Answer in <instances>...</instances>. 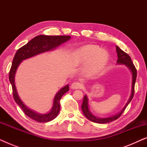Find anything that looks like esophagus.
<instances>
[{"label": "esophagus", "mask_w": 147, "mask_h": 147, "mask_svg": "<svg viewBox=\"0 0 147 147\" xmlns=\"http://www.w3.org/2000/svg\"><path fill=\"white\" fill-rule=\"evenodd\" d=\"M83 88V85L82 84L80 83V82H74L73 84L71 85V88L72 89H81V88Z\"/></svg>", "instance_id": "obj_1"}]
</instances>
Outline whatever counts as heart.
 Instances as JSON below:
<instances>
[{"mask_svg":"<svg viewBox=\"0 0 147 147\" xmlns=\"http://www.w3.org/2000/svg\"><path fill=\"white\" fill-rule=\"evenodd\" d=\"M108 53L96 45H86L76 50L72 60L76 65L88 63L86 71L95 74L103 69L108 60Z\"/></svg>","mask_w":147,"mask_h":147,"instance_id":"heart-1","label":"heart"}]
</instances>
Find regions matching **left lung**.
Wrapping results in <instances>:
<instances>
[{"mask_svg": "<svg viewBox=\"0 0 147 147\" xmlns=\"http://www.w3.org/2000/svg\"><path fill=\"white\" fill-rule=\"evenodd\" d=\"M116 52H117L118 55V60H117V63L118 64H122V65H125L128 69L130 70L132 73V89H131V94H130V98L128 99L127 103L125 105V106L123 108L121 111L118 112V114H115V115L110 116L108 118H98L94 115L90 111L89 106H88V98L87 96L85 95L84 97L83 100V103L82 104V112L84 114V116L88 118V120H91L92 122H96V123H99V124H105L108 123V122H112L114 120L118 119L120 116L122 115V114L123 113L124 110L126 109V108L127 107L128 104L130 103L131 101L132 98L134 96V85H135V82L136 79V69L135 67H134L133 63H132L131 58L127 53L122 51L120 47H118V46L116 47Z\"/></svg>", "mask_w": 147, "mask_h": 147, "instance_id": "8db88e82", "label": "left lung"}]
</instances>
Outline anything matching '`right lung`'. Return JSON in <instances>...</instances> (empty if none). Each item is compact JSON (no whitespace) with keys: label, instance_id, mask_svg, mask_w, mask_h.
Segmentation results:
<instances>
[{"label":"right lung","instance_id":"right-lung-1","mask_svg":"<svg viewBox=\"0 0 147 147\" xmlns=\"http://www.w3.org/2000/svg\"><path fill=\"white\" fill-rule=\"evenodd\" d=\"M71 39L70 36L60 35V36H48L40 35L34 37L31 41L23 47L19 48L16 52L15 57L13 58L11 69L9 71V81L11 82L13 88L14 100L18 105L23 110L24 113L28 117L31 118L35 121L39 122H47L53 120L57 117L60 110V100L63 95L69 90V86L67 85L62 88L59 92L56 94L53 99V104L51 111L47 114H41L37 113L33 110L29 109L27 106L23 103L19 94L17 93V88L15 83V76L16 71L19 64L24 59L33 57L36 55L44 52L51 51L55 49L56 47L61 44Z\"/></svg>","mask_w":147,"mask_h":147}]
</instances>
